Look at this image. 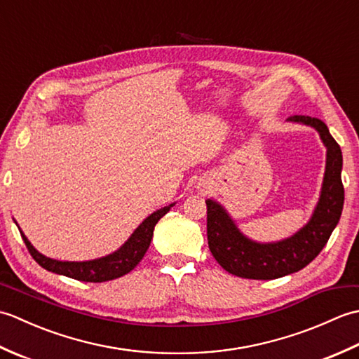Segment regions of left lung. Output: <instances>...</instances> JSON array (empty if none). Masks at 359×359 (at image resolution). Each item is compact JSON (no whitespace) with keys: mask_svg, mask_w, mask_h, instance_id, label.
Returning <instances> with one entry per match:
<instances>
[{"mask_svg":"<svg viewBox=\"0 0 359 359\" xmlns=\"http://www.w3.org/2000/svg\"><path fill=\"white\" fill-rule=\"evenodd\" d=\"M287 121L301 123L318 131L327 149L325 171L319 201L309 222L294 234L276 242H257L247 238L228 211L215 199H207L208 247L219 265L228 273L247 279H278L302 270L321 253L334 226L338 225L344 187H342V152L323 120L293 116Z\"/></svg>","mask_w":359,"mask_h":359,"instance_id":"obj_1","label":"left lung"}]
</instances>
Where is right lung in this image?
Instances as JSON below:
<instances>
[{"instance_id":"obj_1","label":"right lung","mask_w":359,"mask_h":359,"mask_svg":"<svg viewBox=\"0 0 359 359\" xmlns=\"http://www.w3.org/2000/svg\"><path fill=\"white\" fill-rule=\"evenodd\" d=\"M171 207H174V203H170L168 207L160 208L152 212V215H149L135 228L134 233L129 236L123 245L117 248L114 253L98 259H90V261H57V259L44 256L29 242V239L26 238L25 233L21 231L20 226L18 230L21 233L22 241L26 243L30 256H32L35 259V262H38V265H41L44 270L63 274V276L83 282H104L125 276L126 273L135 269L137 264L142 261L144 253H147L149 248L156 224L171 210Z\"/></svg>"}]
</instances>
